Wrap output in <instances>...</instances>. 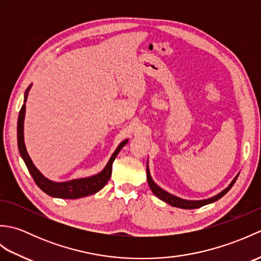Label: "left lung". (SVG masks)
Returning a JSON list of instances; mask_svg holds the SVG:
<instances>
[{
    "label": "left lung",
    "instance_id": "obj_1",
    "mask_svg": "<svg viewBox=\"0 0 261 261\" xmlns=\"http://www.w3.org/2000/svg\"><path fill=\"white\" fill-rule=\"evenodd\" d=\"M238 176H239V174H238L234 179L232 180L230 182V185L225 188V190H223L221 193H219L218 195H215L213 197L211 198H207V199H201V201H188V199H182L180 197H177L175 195H173V194H170L168 192L164 191L162 187H159L156 182H154L151 178V175H150V171H149V168H148V164H147V180H148V184H149V187L151 188L152 193L156 195L158 198L162 199V201L166 202L167 204L171 205V206H175V207H179V208H186V210H192V208H198V207H202L204 206V205L206 204H210V203H213L215 201H218V199H220L222 196H224L226 193H228L231 187L233 186V184L236 182Z\"/></svg>",
    "mask_w": 261,
    "mask_h": 261
}]
</instances>
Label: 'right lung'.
I'll list each match as a JSON object with an SVG mask.
<instances>
[{
  "label": "right lung",
  "mask_w": 261,
  "mask_h": 261,
  "mask_svg": "<svg viewBox=\"0 0 261 261\" xmlns=\"http://www.w3.org/2000/svg\"><path fill=\"white\" fill-rule=\"evenodd\" d=\"M31 85L27 88L25 94H24V101L23 105L20 110L19 118H18V147L19 151L22 159L25 163V166L29 173L31 174L33 180L36 181L38 187L40 188L41 191L45 192L48 195L53 197H58V198H80L92 195V194L97 193L99 190L107 185L109 181L111 174H112V164L114 159L118 156L120 150L123 148L127 140L122 141L118 148L115 149L112 156H111L109 163L105 166L104 169L94 176L91 177H85V178H79V179H71L68 181H62V182H56L50 179H48L47 177L43 176L40 171L37 169V167L33 165L31 158L27 152L25 145H24V137H23V122H24V115H25V102L28 97V92H29Z\"/></svg>",
  "instance_id": "add662e5"
}]
</instances>
